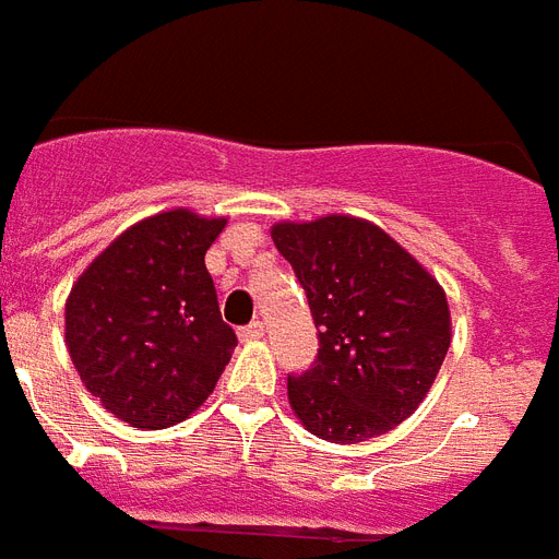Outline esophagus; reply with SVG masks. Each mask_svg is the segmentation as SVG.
Masks as SVG:
<instances>
[{"label":"esophagus","instance_id":"obj_1","mask_svg":"<svg viewBox=\"0 0 559 559\" xmlns=\"http://www.w3.org/2000/svg\"><path fill=\"white\" fill-rule=\"evenodd\" d=\"M262 334H265V325H262L260 320L246 325V329H239V340H242V343H257V340H262Z\"/></svg>","mask_w":559,"mask_h":559}]
</instances>
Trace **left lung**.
<instances>
[{
	"label": "left lung",
	"instance_id": "left-lung-1",
	"mask_svg": "<svg viewBox=\"0 0 559 559\" xmlns=\"http://www.w3.org/2000/svg\"><path fill=\"white\" fill-rule=\"evenodd\" d=\"M276 251L306 288L317 362L288 377V403L313 437L366 442L412 417L451 345L445 290L380 225L348 214L276 223Z\"/></svg>",
	"mask_w": 559,
	"mask_h": 559
}]
</instances>
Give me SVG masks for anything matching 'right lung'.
Masks as SVG:
<instances>
[{"instance_id": "right-lung-1", "label": "right lung", "mask_w": 559, "mask_h": 559, "mask_svg": "<svg viewBox=\"0 0 559 559\" xmlns=\"http://www.w3.org/2000/svg\"><path fill=\"white\" fill-rule=\"evenodd\" d=\"M228 225L174 207L122 230L73 283L64 345L85 389L133 428L177 426L214 391L237 334L205 253Z\"/></svg>"}]
</instances>
